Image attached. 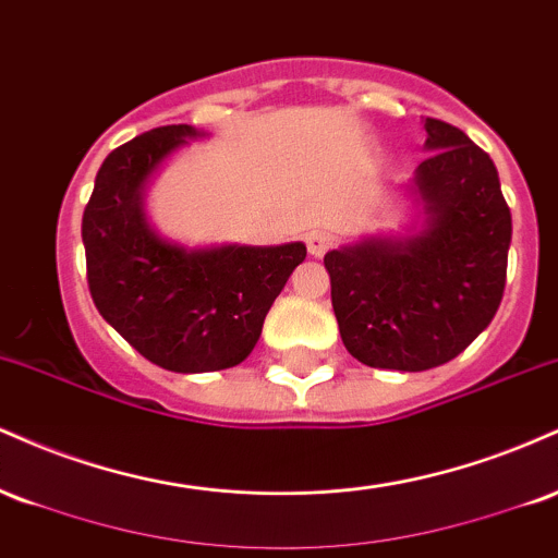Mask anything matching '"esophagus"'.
Wrapping results in <instances>:
<instances>
[{
    "mask_svg": "<svg viewBox=\"0 0 558 558\" xmlns=\"http://www.w3.org/2000/svg\"><path fill=\"white\" fill-rule=\"evenodd\" d=\"M306 248H310L312 257H323L330 248V235L323 233V230H312V233L306 235Z\"/></svg>",
    "mask_w": 558,
    "mask_h": 558,
    "instance_id": "34e87169",
    "label": "esophagus"
}]
</instances>
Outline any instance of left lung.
Instances as JSON below:
<instances>
[{
    "instance_id": "obj_1",
    "label": "left lung",
    "mask_w": 558,
    "mask_h": 558,
    "mask_svg": "<svg viewBox=\"0 0 558 558\" xmlns=\"http://www.w3.org/2000/svg\"><path fill=\"white\" fill-rule=\"evenodd\" d=\"M409 194L422 226L364 235L325 254L343 345L367 367L422 373L490 325L506 286L511 213L493 159L464 131L425 118Z\"/></svg>"
}]
</instances>
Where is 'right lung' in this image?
Listing matches in <instances>:
<instances>
[{"instance_id":"right-lung-1","label":"right lung","mask_w":558,"mask_h":558,"mask_svg":"<svg viewBox=\"0 0 558 558\" xmlns=\"http://www.w3.org/2000/svg\"><path fill=\"white\" fill-rule=\"evenodd\" d=\"M204 136L194 125H165L118 146L96 172L81 228L99 315L141 356L185 375L246 360L272 301L306 257L301 241L189 248L151 228V178L181 146Z\"/></svg>"}]
</instances>
